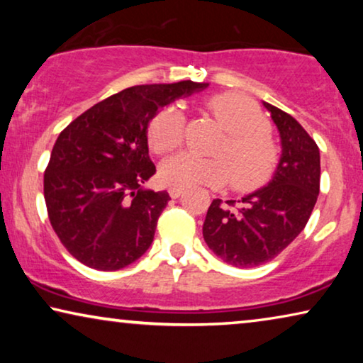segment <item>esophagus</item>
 Segmentation results:
<instances>
[{
  "label": "esophagus",
  "mask_w": 363,
  "mask_h": 363,
  "mask_svg": "<svg viewBox=\"0 0 363 363\" xmlns=\"http://www.w3.org/2000/svg\"><path fill=\"white\" fill-rule=\"evenodd\" d=\"M183 193V188L180 186H170L168 188V195H170L172 198H178Z\"/></svg>",
  "instance_id": "esophagus-1"
}]
</instances>
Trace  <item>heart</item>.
I'll use <instances>...</instances> for the list:
<instances>
[{
  "mask_svg": "<svg viewBox=\"0 0 363 363\" xmlns=\"http://www.w3.org/2000/svg\"><path fill=\"white\" fill-rule=\"evenodd\" d=\"M226 137L213 150L215 158L182 153L163 163L162 180L173 186H223L230 182L238 191L247 193L264 186L274 175L279 152L269 133L261 108L235 92L216 94L205 102ZM185 117L178 108L167 106L150 118L148 145L157 155H168L182 145Z\"/></svg>",
  "mask_w": 363,
  "mask_h": 363,
  "instance_id": "heart-1",
  "label": "heart"
}]
</instances>
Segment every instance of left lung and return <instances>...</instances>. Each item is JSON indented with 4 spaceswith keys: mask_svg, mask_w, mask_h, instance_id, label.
Wrapping results in <instances>:
<instances>
[{
    "mask_svg": "<svg viewBox=\"0 0 363 363\" xmlns=\"http://www.w3.org/2000/svg\"><path fill=\"white\" fill-rule=\"evenodd\" d=\"M279 128L282 157L269 185L236 201L213 200L203 238L218 257L236 267L274 259L304 230L320 188L319 147L289 113L264 102Z\"/></svg>",
    "mask_w": 363,
    "mask_h": 363,
    "instance_id": "8db88e82",
    "label": "left lung"
}]
</instances>
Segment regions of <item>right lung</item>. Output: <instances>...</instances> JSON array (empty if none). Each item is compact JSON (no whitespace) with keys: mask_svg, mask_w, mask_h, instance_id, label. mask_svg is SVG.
Segmentation results:
<instances>
[{"mask_svg":"<svg viewBox=\"0 0 363 363\" xmlns=\"http://www.w3.org/2000/svg\"><path fill=\"white\" fill-rule=\"evenodd\" d=\"M203 87L182 81L123 89L59 133L44 172V200L69 255L94 269L117 271L150 247L170 196L142 190L155 173L148 122L160 107Z\"/></svg>","mask_w":363,"mask_h":363,"instance_id":"add662e5","label":"right lung"}]
</instances>
